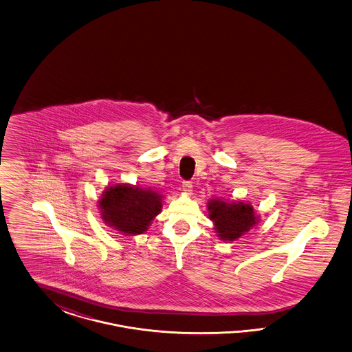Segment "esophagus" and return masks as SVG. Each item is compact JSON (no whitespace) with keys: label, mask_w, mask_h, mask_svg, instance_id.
<instances>
[{"label":"esophagus","mask_w":352,"mask_h":352,"mask_svg":"<svg viewBox=\"0 0 352 352\" xmlns=\"http://www.w3.org/2000/svg\"><path fill=\"white\" fill-rule=\"evenodd\" d=\"M182 187H183V191L186 193H191L192 191V183L190 181H184L182 183Z\"/></svg>","instance_id":"1"}]
</instances>
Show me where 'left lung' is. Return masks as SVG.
I'll list each match as a JSON object with an SVG mask.
<instances>
[{
	"label": "left lung",
	"mask_w": 352,
	"mask_h": 352,
	"mask_svg": "<svg viewBox=\"0 0 352 352\" xmlns=\"http://www.w3.org/2000/svg\"><path fill=\"white\" fill-rule=\"evenodd\" d=\"M208 209L209 218L215 224V230L222 240L232 241L239 239L256 224L254 210L249 204H227L212 200Z\"/></svg>",
	"instance_id": "obj_1"
}]
</instances>
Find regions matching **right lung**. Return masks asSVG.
<instances>
[{
    "instance_id": "1",
    "label": "right lung",
    "mask_w": 352,
    "mask_h": 352,
    "mask_svg": "<svg viewBox=\"0 0 352 352\" xmlns=\"http://www.w3.org/2000/svg\"><path fill=\"white\" fill-rule=\"evenodd\" d=\"M161 196L131 186H115L104 192L99 201L107 224L124 234H138L147 230L160 213Z\"/></svg>"
}]
</instances>
